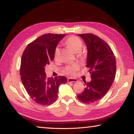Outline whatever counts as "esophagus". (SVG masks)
<instances>
[{
	"instance_id": "1",
	"label": "esophagus",
	"mask_w": 134,
	"mask_h": 134,
	"mask_svg": "<svg viewBox=\"0 0 134 134\" xmlns=\"http://www.w3.org/2000/svg\"><path fill=\"white\" fill-rule=\"evenodd\" d=\"M78 80L74 78H69L67 80L68 83H72V82H77Z\"/></svg>"
}]
</instances>
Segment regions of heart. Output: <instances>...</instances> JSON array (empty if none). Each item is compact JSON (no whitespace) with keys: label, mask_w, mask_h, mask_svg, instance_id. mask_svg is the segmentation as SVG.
I'll return each mask as SVG.
<instances>
[{"label":"heart","mask_w":134,"mask_h":134,"mask_svg":"<svg viewBox=\"0 0 134 134\" xmlns=\"http://www.w3.org/2000/svg\"><path fill=\"white\" fill-rule=\"evenodd\" d=\"M66 44L67 47L70 50L72 51L73 53H76L77 51H81L83 48V44L80 38L76 36H71L66 41ZM59 53V49L57 48L55 51V56L57 57ZM79 65L78 64H73L69 65L65 67L64 69V72L66 74L72 75L75 73L77 70H78Z\"/></svg>","instance_id":"1"}]
</instances>
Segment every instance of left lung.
<instances>
[{
	"mask_svg": "<svg viewBox=\"0 0 134 134\" xmlns=\"http://www.w3.org/2000/svg\"><path fill=\"white\" fill-rule=\"evenodd\" d=\"M78 35L87 47L86 67L92 80L85 83V90L77 97L81 102L92 103L104 97L112 86L116 74V60L110 47L97 36L92 34Z\"/></svg>",
	"mask_w": 134,
	"mask_h": 134,
	"instance_id": "obj_1",
	"label": "left lung"
}]
</instances>
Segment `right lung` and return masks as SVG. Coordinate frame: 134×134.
I'll return each mask as SVG.
<instances>
[{
  "instance_id": "1",
  "label": "right lung",
  "mask_w": 134,
  "mask_h": 134,
  "mask_svg": "<svg viewBox=\"0 0 134 134\" xmlns=\"http://www.w3.org/2000/svg\"><path fill=\"white\" fill-rule=\"evenodd\" d=\"M65 35H43L30 43L22 54L21 81L29 96L40 105L48 106L55 102L60 86L67 82L64 76L47 78L45 72V67L53 61L57 46Z\"/></svg>"
}]
</instances>
